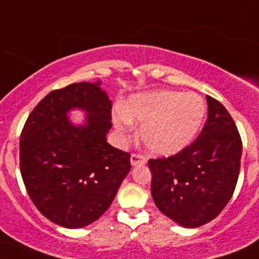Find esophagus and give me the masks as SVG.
<instances>
[{
	"instance_id": "1",
	"label": "esophagus",
	"mask_w": 259,
	"mask_h": 259,
	"mask_svg": "<svg viewBox=\"0 0 259 259\" xmlns=\"http://www.w3.org/2000/svg\"><path fill=\"white\" fill-rule=\"evenodd\" d=\"M130 164L133 166H137V165H144L146 164V158L141 154H132V157H130Z\"/></svg>"
}]
</instances>
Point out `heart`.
<instances>
[{"label": "heart", "instance_id": "b5f03b06", "mask_svg": "<svg viewBox=\"0 0 259 259\" xmlns=\"http://www.w3.org/2000/svg\"><path fill=\"white\" fill-rule=\"evenodd\" d=\"M205 115L204 101L195 93L157 90L132 95L113 115L123 138L133 133V122L142 123V144L156 156H173L193 141Z\"/></svg>", "mask_w": 259, "mask_h": 259}]
</instances>
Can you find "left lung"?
Returning a JSON list of instances; mask_svg holds the SVG:
<instances>
[{
	"instance_id": "8db88e82",
	"label": "left lung",
	"mask_w": 259,
	"mask_h": 259,
	"mask_svg": "<svg viewBox=\"0 0 259 259\" xmlns=\"http://www.w3.org/2000/svg\"><path fill=\"white\" fill-rule=\"evenodd\" d=\"M205 99L208 118L200 136L172 157L149 160L154 204L185 229L200 227L222 212L241 168L242 141L234 119L221 102Z\"/></svg>"
}]
</instances>
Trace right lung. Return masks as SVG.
<instances>
[{
  "instance_id": "right-lung-1",
  "label": "right lung",
  "mask_w": 259,
  "mask_h": 259,
  "mask_svg": "<svg viewBox=\"0 0 259 259\" xmlns=\"http://www.w3.org/2000/svg\"><path fill=\"white\" fill-rule=\"evenodd\" d=\"M102 82L51 91L33 109L20 137V169L40 212L66 229H82L103 215L130 170V154L106 141L111 101ZM80 109L82 124L68 114Z\"/></svg>"
}]
</instances>
